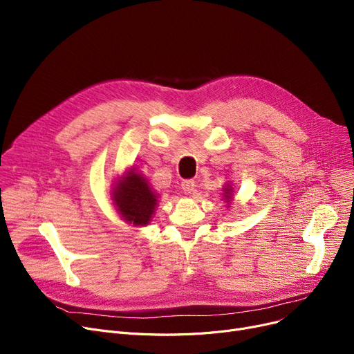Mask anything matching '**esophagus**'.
Here are the masks:
<instances>
[{
    "label": "esophagus",
    "mask_w": 354,
    "mask_h": 354,
    "mask_svg": "<svg viewBox=\"0 0 354 354\" xmlns=\"http://www.w3.org/2000/svg\"><path fill=\"white\" fill-rule=\"evenodd\" d=\"M195 180L194 179H185L183 182H182V189H183V192L185 194H192V192H195Z\"/></svg>",
    "instance_id": "34e87169"
}]
</instances>
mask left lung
Segmentation results:
<instances>
[{
	"label": "left lung",
	"instance_id": "left-lung-1",
	"mask_svg": "<svg viewBox=\"0 0 354 354\" xmlns=\"http://www.w3.org/2000/svg\"><path fill=\"white\" fill-rule=\"evenodd\" d=\"M225 196H227V202H230L231 201V188L228 187V185H227V187H225Z\"/></svg>",
	"mask_w": 354,
	"mask_h": 354
}]
</instances>
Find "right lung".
I'll use <instances>...</instances> for the list:
<instances>
[{
	"instance_id": "right-lung-1",
	"label": "right lung",
	"mask_w": 354,
	"mask_h": 354,
	"mask_svg": "<svg viewBox=\"0 0 354 354\" xmlns=\"http://www.w3.org/2000/svg\"><path fill=\"white\" fill-rule=\"evenodd\" d=\"M113 196L118 211L127 222L146 225L151 221L158 196L142 175L130 171L118 183Z\"/></svg>"
}]
</instances>
